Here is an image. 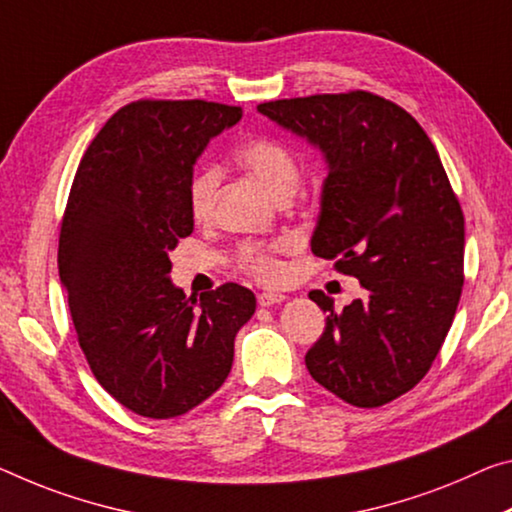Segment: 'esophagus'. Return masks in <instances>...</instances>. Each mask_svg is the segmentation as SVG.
Returning <instances> with one entry per match:
<instances>
[{
  "label": "esophagus",
  "mask_w": 512,
  "mask_h": 512,
  "mask_svg": "<svg viewBox=\"0 0 512 512\" xmlns=\"http://www.w3.org/2000/svg\"><path fill=\"white\" fill-rule=\"evenodd\" d=\"M282 300H285V296H282V294H273V291H262V294L257 296V303L262 305V307H273V305L282 303Z\"/></svg>",
  "instance_id": "esophagus-1"
}]
</instances>
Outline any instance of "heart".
<instances>
[{
	"label": "heart",
	"mask_w": 512,
	"mask_h": 512,
	"mask_svg": "<svg viewBox=\"0 0 512 512\" xmlns=\"http://www.w3.org/2000/svg\"><path fill=\"white\" fill-rule=\"evenodd\" d=\"M237 159L253 173L266 191L275 198H287L300 182V161L296 152L273 136H257L241 145ZM221 186V168L202 166L189 184V207L198 221H207L214 214L216 193ZM291 248L289 239L248 241L241 243L237 262L243 271L264 285H278L285 278V264L280 255Z\"/></svg>",
	"instance_id": "1"
}]
</instances>
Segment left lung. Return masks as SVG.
Listing matches in <instances>:
<instances>
[{"mask_svg":"<svg viewBox=\"0 0 512 512\" xmlns=\"http://www.w3.org/2000/svg\"><path fill=\"white\" fill-rule=\"evenodd\" d=\"M328 161L316 257L364 289L342 312L310 298L326 330L305 355L316 383L358 408L410 392L431 369L465 282V216L433 141L399 104L369 91L257 104Z\"/></svg>","mask_w":512,"mask_h":512,"instance_id":"1","label":"left lung"}]
</instances>
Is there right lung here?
<instances>
[{"label": "right lung", "mask_w": 512, "mask_h": 512, "mask_svg": "<svg viewBox=\"0 0 512 512\" xmlns=\"http://www.w3.org/2000/svg\"><path fill=\"white\" fill-rule=\"evenodd\" d=\"M241 113L207 100L129 102L70 186L59 275L79 346L97 383L141 417H180L209 399L255 314V294L237 282L196 300L168 278V253L193 232V164Z\"/></svg>", "instance_id": "obj_1"}]
</instances>
